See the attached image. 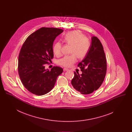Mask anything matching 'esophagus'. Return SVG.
Masks as SVG:
<instances>
[{"mask_svg":"<svg viewBox=\"0 0 132 132\" xmlns=\"http://www.w3.org/2000/svg\"><path fill=\"white\" fill-rule=\"evenodd\" d=\"M69 69H67V68H64L63 69V71H68Z\"/></svg>","mask_w":132,"mask_h":132,"instance_id":"1","label":"esophagus"}]
</instances>
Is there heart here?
I'll return each mask as SVG.
<instances>
[{
	"mask_svg": "<svg viewBox=\"0 0 132 132\" xmlns=\"http://www.w3.org/2000/svg\"><path fill=\"white\" fill-rule=\"evenodd\" d=\"M63 40L66 44L72 45L70 50L72 55L65 56L57 62L58 64L65 67H71L77 61V57L79 59L85 57L90 48L91 43L89 39L78 30L68 32L64 35ZM62 44L59 42H57L54 44L53 51L57 56L62 55Z\"/></svg>",
	"mask_w": 132,
	"mask_h": 132,
	"instance_id": "1",
	"label": "heart"
}]
</instances>
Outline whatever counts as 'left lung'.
<instances>
[{
	"mask_svg": "<svg viewBox=\"0 0 132 132\" xmlns=\"http://www.w3.org/2000/svg\"><path fill=\"white\" fill-rule=\"evenodd\" d=\"M78 67L82 74L75 72L71 81L77 91L82 94H90L101 87L106 75L107 63L103 46L97 37L92 38L89 52Z\"/></svg>",
	"mask_w": 132,
	"mask_h": 132,
	"instance_id": "1",
	"label": "left lung"
}]
</instances>
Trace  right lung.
Masks as SVG:
<instances>
[{"label": "right lung", "instance_id": "right-lung-1", "mask_svg": "<svg viewBox=\"0 0 132 132\" xmlns=\"http://www.w3.org/2000/svg\"><path fill=\"white\" fill-rule=\"evenodd\" d=\"M55 28L43 27L26 39L19 53L18 70L21 81L26 89L33 94L43 95L53 88L58 76L63 70L54 66L45 69V64L53 57L54 39L63 32Z\"/></svg>", "mask_w": 132, "mask_h": 132}]
</instances>
